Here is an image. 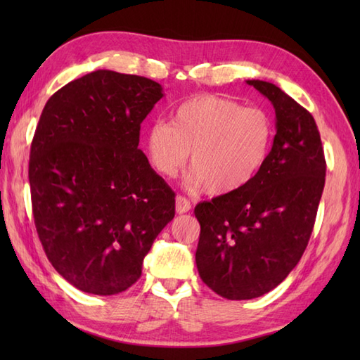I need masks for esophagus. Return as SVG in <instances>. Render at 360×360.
Returning a JSON list of instances; mask_svg holds the SVG:
<instances>
[{
    "instance_id": "34e87169",
    "label": "esophagus",
    "mask_w": 360,
    "mask_h": 360,
    "mask_svg": "<svg viewBox=\"0 0 360 360\" xmlns=\"http://www.w3.org/2000/svg\"><path fill=\"white\" fill-rule=\"evenodd\" d=\"M176 212L178 213H187L190 209H192V204L184 196H178L176 198Z\"/></svg>"
}]
</instances>
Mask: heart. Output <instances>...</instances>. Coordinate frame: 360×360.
Segmentation results:
<instances>
[{"label": "heart", "mask_w": 360, "mask_h": 360, "mask_svg": "<svg viewBox=\"0 0 360 360\" xmlns=\"http://www.w3.org/2000/svg\"><path fill=\"white\" fill-rule=\"evenodd\" d=\"M274 139L269 114L244 108L215 94H198L179 103L170 124L158 120L145 131L151 167L164 176L178 174L192 151V182L212 195L246 187L262 170Z\"/></svg>", "instance_id": "obj_1"}]
</instances>
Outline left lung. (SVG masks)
I'll return each mask as SVG.
<instances>
[{
  "label": "left lung",
  "mask_w": 360,
  "mask_h": 360,
  "mask_svg": "<svg viewBox=\"0 0 360 360\" xmlns=\"http://www.w3.org/2000/svg\"><path fill=\"white\" fill-rule=\"evenodd\" d=\"M275 110L274 143L246 187L200 202V277L229 300L277 288L300 262L314 227L326 164L314 117L277 85L246 80Z\"/></svg>",
  "instance_id": "left-lung-1"
}]
</instances>
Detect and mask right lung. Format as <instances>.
<instances>
[{
    "label": "right lung",
    "mask_w": 360,
    "mask_h": 360,
    "mask_svg": "<svg viewBox=\"0 0 360 360\" xmlns=\"http://www.w3.org/2000/svg\"><path fill=\"white\" fill-rule=\"evenodd\" d=\"M162 97L155 80L97 70L44 105L29 160L35 227L53 269L83 292L134 285L174 217V193L139 150Z\"/></svg>",
    "instance_id": "add662e5"
}]
</instances>
